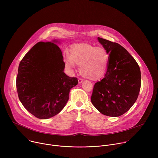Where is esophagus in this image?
I'll list each match as a JSON object with an SVG mask.
<instances>
[{"label":"esophagus","mask_w":158,"mask_h":158,"mask_svg":"<svg viewBox=\"0 0 158 158\" xmlns=\"http://www.w3.org/2000/svg\"><path fill=\"white\" fill-rule=\"evenodd\" d=\"M78 82H79V84H81V83L82 82V80L81 78H79V79H78Z\"/></svg>","instance_id":"obj_1"}]
</instances>
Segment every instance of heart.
<instances>
[{
    "label": "heart",
    "mask_w": 158,
    "mask_h": 158,
    "mask_svg": "<svg viewBox=\"0 0 158 158\" xmlns=\"http://www.w3.org/2000/svg\"><path fill=\"white\" fill-rule=\"evenodd\" d=\"M109 61V54L104 48L87 43L73 45L69 55L64 56L67 67L73 68L74 64L79 65L81 75L91 81L98 80L105 75Z\"/></svg>",
    "instance_id": "1"
}]
</instances>
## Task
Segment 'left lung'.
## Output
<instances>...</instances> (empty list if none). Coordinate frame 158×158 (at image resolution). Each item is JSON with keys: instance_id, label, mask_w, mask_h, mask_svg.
<instances>
[{"instance_id": "8db88e82", "label": "left lung", "mask_w": 158, "mask_h": 158, "mask_svg": "<svg viewBox=\"0 0 158 158\" xmlns=\"http://www.w3.org/2000/svg\"><path fill=\"white\" fill-rule=\"evenodd\" d=\"M109 54L104 77L95 83L91 98L102 114L118 117L124 114L136 101L141 88V71L134 57L116 42L98 37Z\"/></svg>"}]
</instances>
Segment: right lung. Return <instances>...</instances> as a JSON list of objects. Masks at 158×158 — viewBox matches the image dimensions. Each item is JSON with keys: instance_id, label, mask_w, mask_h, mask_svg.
<instances>
[{"instance_id": "1", "label": "right lung", "mask_w": 158, "mask_h": 158, "mask_svg": "<svg viewBox=\"0 0 158 158\" xmlns=\"http://www.w3.org/2000/svg\"><path fill=\"white\" fill-rule=\"evenodd\" d=\"M65 63L57 45L39 42L21 60L16 79L19 100L35 117L46 119L62 110L76 77L64 73Z\"/></svg>"}]
</instances>
